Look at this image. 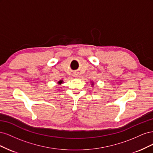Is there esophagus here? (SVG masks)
I'll return each mask as SVG.
<instances>
[{
  "label": "esophagus",
  "instance_id": "1",
  "mask_svg": "<svg viewBox=\"0 0 153 153\" xmlns=\"http://www.w3.org/2000/svg\"><path fill=\"white\" fill-rule=\"evenodd\" d=\"M73 76H75V77H76V78H77V77L78 76V73H74V74H73Z\"/></svg>",
  "mask_w": 153,
  "mask_h": 153
}]
</instances>
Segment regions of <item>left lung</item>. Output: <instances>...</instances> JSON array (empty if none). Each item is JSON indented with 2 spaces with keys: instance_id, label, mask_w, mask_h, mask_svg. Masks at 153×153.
Instances as JSON below:
<instances>
[{
  "instance_id": "1",
  "label": "left lung",
  "mask_w": 153,
  "mask_h": 153,
  "mask_svg": "<svg viewBox=\"0 0 153 153\" xmlns=\"http://www.w3.org/2000/svg\"><path fill=\"white\" fill-rule=\"evenodd\" d=\"M91 85L93 86L94 85V82H91Z\"/></svg>"
}]
</instances>
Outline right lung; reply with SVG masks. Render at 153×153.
I'll return each mask as SVG.
<instances>
[{
    "label": "right lung",
    "mask_w": 153,
    "mask_h": 153,
    "mask_svg": "<svg viewBox=\"0 0 153 153\" xmlns=\"http://www.w3.org/2000/svg\"><path fill=\"white\" fill-rule=\"evenodd\" d=\"M57 84H58L59 85H61L62 84H63V80H59V81H58V82H57Z\"/></svg>",
    "instance_id": "add662e5"
}]
</instances>
